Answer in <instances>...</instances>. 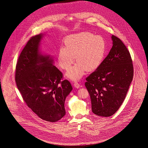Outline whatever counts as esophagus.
I'll return each mask as SVG.
<instances>
[{"label":"esophagus","mask_w":148,"mask_h":148,"mask_svg":"<svg viewBox=\"0 0 148 148\" xmlns=\"http://www.w3.org/2000/svg\"><path fill=\"white\" fill-rule=\"evenodd\" d=\"M73 85H74V86H75L76 88H77V89L80 87V85H79V84L77 82H75Z\"/></svg>","instance_id":"1"}]
</instances>
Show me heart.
Returning a JSON list of instances; mask_svg holds the SVG:
<instances>
[{"label": "heart", "mask_w": 148, "mask_h": 148, "mask_svg": "<svg viewBox=\"0 0 148 148\" xmlns=\"http://www.w3.org/2000/svg\"><path fill=\"white\" fill-rule=\"evenodd\" d=\"M64 46L58 51V63L62 69L67 71L76 59L77 63L67 73V76L74 81L81 79L85 71L90 72L97 69L103 62L107 50L104 38L88 31L67 36Z\"/></svg>", "instance_id": "b5f03b06"}]
</instances>
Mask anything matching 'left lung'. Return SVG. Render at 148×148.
Segmentation results:
<instances>
[{"mask_svg": "<svg viewBox=\"0 0 148 148\" xmlns=\"http://www.w3.org/2000/svg\"><path fill=\"white\" fill-rule=\"evenodd\" d=\"M113 46L108 55L88 77L92 112L97 116L114 114L123 102L134 76L130 53L123 42L112 36Z\"/></svg>", "mask_w": 148, "mask_h": 148, "instance_id": "left-lung-1", "label": "left lung"}]
</instances>
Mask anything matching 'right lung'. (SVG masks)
I'll return each instance as SVG.
<instances>
[{
  "label": "right lung",
  "mask_w": 148,
  "mask_h": 148,
  "mask_svg": "<svg viewBox=\"0 0 148 148\" xmlns=\"http://www.w3.org/2000/svg\"><path fill=\"white\" fill-rule=\"evenodd\" d=\"M42 34L32 36L22 50L15 80L27 106L40 118L55 122L66 114L64 101L72 90L49 56L39 51Z\"/></svg>",
  "instance_id": "right-lung-1"
}]
</instances>
